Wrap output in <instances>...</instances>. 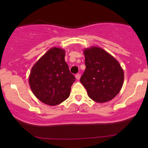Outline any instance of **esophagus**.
<instances>
[{
	"mask_svg": "<svg viewBox=\"0 0 148 148\" xmlns=\"http://www.w3.org/2000/svg\"><path fill=\"white\" fill-rule=\"evenodd\" d=\"M80 78H81V74H76V79L77 80H79Z\"/></svg>",
	"mask_w": 148,
	"mask_h": 148,
	"instance_id": "1",
	"label": "esophagus"
}]
</instances>
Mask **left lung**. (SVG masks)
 Masks as SVG:
<instances>
[{"mask_svg":"<svg viewBox=\"0 0 148 148\" xmlns=\"http://www.w3.org/2000/svg\"><path fill=\"white\" fill-rule=\"evenodd\" d=\"M86 69L80 81L89 97L99 103L107 102L120 92L124 72L115 58L99 47L84 50Z\"/></svg>","mask_w":148,"mask_h":148,"instance_id":"obj_1","label":"left lung"}]
</instances>
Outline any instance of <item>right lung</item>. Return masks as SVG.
I'll return each mask as SVG.
<instances>
[{
  "instance_id": "1",
  "label": "right lung",
  "mask_w": 148,
  "mask_h": 148,
  "mask_svg": "<svg viewBox=\"0 0 148 148\" xmlns=\"http://www.w3.org/2000/svg\"><path fill=\"white\" fill-rule=\"evenodd\" d=\"M64 49H49L34 64L29 76V84L39 100L50 106H56L67 99L74 76L64 61Z\"/></svg>"
}]
</instances>
